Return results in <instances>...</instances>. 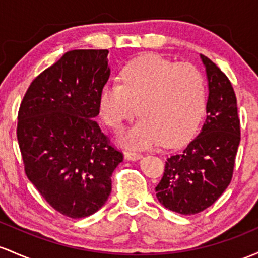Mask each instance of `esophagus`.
<instances>
[{"mask_svg": "<svg viewBox=\"0 0 258 258\" xmlns=\"http://www.w3.org/2000/svg\"><path fill=\"white\" fill-rule=\"evenodd\" d=\"M124 158H126L127 160L136 161V160H140L141 158H142V154L138 152H135V151H127V152H124Z\"/></svg>", "mask_w": 258, "mask_h": 258, "instance_id": "esophagus-1", "label": "esophagus"}]
</instances>
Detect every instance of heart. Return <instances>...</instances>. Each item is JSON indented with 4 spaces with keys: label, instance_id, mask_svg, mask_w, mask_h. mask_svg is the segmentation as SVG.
<instances>
[{
    "label": "heart",
    "instance_id": "1",
    "mask_svg": "<svg viewBox=\"0 0 258 258\" xmlns=\"http://www.w3.org/2000/svg\"><path fill=\"white\" fill-rule=\"evenodd\" d=\"M121 81L104 84L99 111L107 126L120 131L137 106L140 120L120 138L124 147L148 148L161 141L177 146L196 132L207 104L205 77L196 66L146 56L127 64Z\"/></svg>",
    "mask_w": 258,
    "mask_h": 258
}]
</instances>
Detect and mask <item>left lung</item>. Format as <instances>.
<instances>
[{
	"label": "left lung",
	"mask_w": 258,
	"mask_h": 258,
	"mask_svg": "<svg viewBox=\"0 0 258 258\" xmlns=\"http://www.w3.org/2000/svg\"><path fill=\"white\" fill-rule=\"evenodd\" d=\"M208 99L205 123L183 151L168 158L155 187L158 201L183 216L200 213L222 196L233 176L240 144L236 97L228 77L206 56Z\"/></svg>",
	"instance_id": "obj_1"
}]
</instances>
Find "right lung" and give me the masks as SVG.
<instances>
[{
	"mask_svg": "<svg viewBox=\"0 0 258 258\" xmlns=\"http://www.w3.org/2000/svg\"><path fill=\"white\" fill-rule=\"evenodd\" d=\"M107 50H72L40 73L19 107L17 138L25 174L63 216L89 217L105 205L123 160L95 117L110 77Z\"/></svg>",
	"mask_w": 258,
	"mask_h": 258,
	"instance_id": "right-lung-1",
	"label": "right lung"
}]
</instances>
